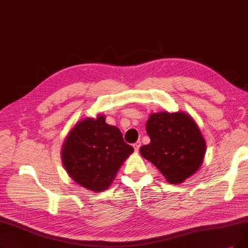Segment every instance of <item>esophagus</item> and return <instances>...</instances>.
I'll return each instance as SVG.
<instances>
[{"mask_svg":"<svg viewBox=\"0 0 248 248\" xmlns=\"http://www.w3.org/2000/svg\"><path fill=\"white\" fill-rule=\"evenodd\" d=\"M140 146H141V142H140V141H137L136 143H134V144H133V147H134V149H135V151H136V152H138V151H139V149H140Z\"/></svg>","mask_w":248,"mask_h":248,"instance_id":"obj_1","label":"esophagus"}]
</instances>
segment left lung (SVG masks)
Returning <instances> with one entry per match:
<instances>
[{"instance_id":"left-lung-1","label":"left lung","mask_w":248,"mask_h":248,"mask_svg":"<svg viewBox=\"0 0 248 248\" xmlns=\"http://www.w3.org/2000/svg\"><path fill=\"white\" fill-rule=\"evenodd\" d=\"M150 143L140 148L170 184L194 175L203 161L205 141L198 126L185 112L153 113L146 124Z\"/></svg>"}]
</instances>
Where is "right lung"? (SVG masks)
Returning a JSON list of instances; mask_svg holds the SVG:
<instances>
[{"instance_id": "right-lung-1", "label": "right lung", "mask_w": 248, "mask_h": 248, "mask_svg": "<svg viewBox=\"0 0 248 248\" xmlns=\"http://www.w3.org/2000/svg\"><path fill=\"white\" fill-rule=\"evenodd\" d=\"M134 148L124 141L118 127L105 123V116L85 118L64 141L62 162L68 175L81 187L106 190Z\"/></svg>"}]
</instances>
